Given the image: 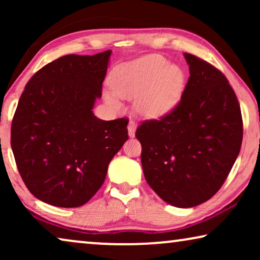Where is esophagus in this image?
Instances as JSON below:
<instances>
[{"instance_id":"34e87169","label":"esophagus","mask_w":260,"mask_h":260,"mask_svg":"<svg viewBox=\"0 0 260 260\" xmlns=\"http://www.w3.org/2000/svg\"><path fill=\"white\" fill-rule=\"evenodd\" d=\"M136 127H137V124L135 120L130 119L129 124H127V134H129L130 137H135V133H136Z\"/></svg>"}]
</instances>
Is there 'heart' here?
Instances as JSON below:
<instances>
[{
  "label": "heart",
  "instance_id": "obj_1",
  "mask_svg": "<svg viewBox=\"0 0 260 260\" xmlns=\"http://www.w3.org/2000/svg\"><path fill=\"white\" fill-rule=\"evenodd\" d=\"M105 101L120 109L119 98L136 101V110L145 118H162L177 108L186 90L187 76L177 63L157 54L142 56L112 71Z\"/></svg>",
  "mask_w": 260,
  "mask_h": 260
}]
</instances>
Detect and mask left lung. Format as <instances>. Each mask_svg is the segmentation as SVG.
<instances>
[{"mask_svg": "<svg viewBox=\"0 0 260 260\" xmlns=\"http://www.w3.org/2000/svg\"><path fill=\"white\" fill-rule=\"evenodd\" d=\"M189 79L177 108L136 130L144 177L163 201L189 208L225 182L243 141L240 105L218 69L184 53Z\"/></svg>", "mask_w": 260, "mask_h": 260, "instance_id": "left-lung-1", "label": "left lung"}]
</instances>
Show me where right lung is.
Returning <instances> with one entry per match:
<instances>
[{
	"label": "right lung",
	"instance_id": "right-lung-1",
	"mask_svg": "<svg viewBox=\"0 0 260 260\" xmlns=\"http://www.w3.org/2000/svg\"><path fill=\"white\" fill-rule=\"evenodd\" d=\"M110 55L109 49L61 56L39 70L21 94L10 144L28 190L46 204H86L129 137L126 118L102 120L92 112Z\"/></svg>",
	"mask_w": 260,
	"mask_h": 260
}]
</instances>
